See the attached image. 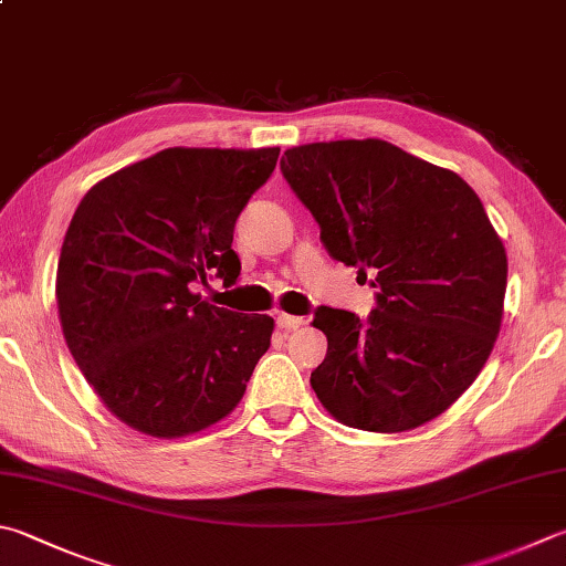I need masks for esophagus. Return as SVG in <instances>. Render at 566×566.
<instances>
[{
    "label": "esophagus",
    "instance_id": "esophagus-1",
    "mask_svg": "<svg viewBox=\"0 0 566 566\" xmlns=\"http://www.w3.org/2000/svg\"><path fill=\"white\" fill-rule=\"evenodd\" d=\"M275 323H279L281 329H285V333H291V329H297L301 325H305V317H297V315H285L281 313L279 317H275Z\"/></svg>",
    "mask_w": 566,
    "mask_h": 566
}]
</instances>
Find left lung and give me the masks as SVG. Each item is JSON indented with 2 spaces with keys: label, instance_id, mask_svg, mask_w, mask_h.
<instances>
[{
  "label": "left lung",
  "instance_id": "8db88e82",
  "mask_svg": "<svg viewBox=\"0 0 566 566\" xmlns=\"http://www.w3.org/2000/svg\"><path fill=\"white\" fill-rule=\"evenodd\" d=\"M281 172L335 261L375 279L361 319L319 305L327 355L311 384L352 429L399 433L443 413L481 375L503 319L507 255L475 191L384 140L285 150Z\"/></svg>",
  "mask_w": 566,
  "mask_h": 566
}]
</instances>
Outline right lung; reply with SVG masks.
Masks as SVG:
<instances>
[{
	"mask_svg": "<svg viewBox=\"0 0 566 566\" xmlns=\"http://www.w3.org/2000/svg\"><path fill=\"white\" fill-rule=\"evenodd\" d=\"M279 153L167 147L81 199L56 273L63 337L135 431L177 439L221 421L271 347L273 317L217 307L195 287L237 283L233 227Z\"/></svg>",
	"mask_w": 566,
	"mask_h": 566,
	"instance_id": "right-lung-1",
	"label": "right lung"
}]
</instances>
